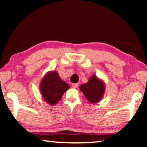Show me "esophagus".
<instances>
[{
    "mask_svg": "<svg viewBox=\"0 0 147 147\" xmlns=\"http://www.w3.org/2000/svg\"><path fill=\"white\" fill-rule=\"evenodd\" d=\"M72 86H73V88H77L78 87V84H73V85H72Z\"/></svg>",
    "mask_w": 147,
    "mask_h": 147,
    "instance_id": "34e87169",
    "label": "esophagus"
}]
</instances>
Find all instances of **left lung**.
Instances as JSON below:
<instances>
[{
    "instance_id": "8db88e82",
    "label": "left lung",
    "mask_w": 147,
    "mask_h": 147,
    "mask_svg": "<svg viewBox=\"0 0 147 147\" xmlns=\"http://www.w3.org/2000/svg\"><path fill=\"white\" fill-rule=\"evenodd\" d=\"M105 89L104 82L94 74L90 76L88 82L80 86L87 100L93 104L98 102L103 98Z\"/></svg>"
}]
</instances>
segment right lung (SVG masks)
Segmentation results:
<instances>
[{"label":"right lung","instance_id":"1","mask_svg":"<svg viewBox=\"0 0 147 147\" xmlns=\"http://www.w3.org/2000/svg\"><path fill=\"white\" fill-rule=\"evenodd\" d=\"M69 88V84L62 80L55 70L49 71L39 84V90L44 100L51 106L58 103Z\"/></svg>","mask_w":147,"mask_h":147}]
</instances>
